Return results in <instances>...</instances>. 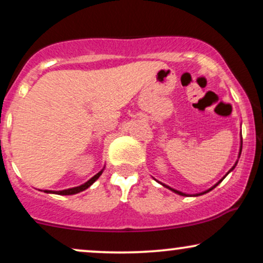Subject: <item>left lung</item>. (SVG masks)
<instances>
[{
  "label": "left lung",
  "mask_w": 263,
  "mask_h": 263,
  "mask_svg": "<svg viewBox=\"0 0 263 263\" xmlns=\"http://www.w3.org/2000/svg\"><path fill=\"white\" fill-rule=\"evenodd\" d=\"M241 149H242V137H241V135H240V149H239V156H238V158H240V154H241ZM238 160H239V159H238ZM238 160H236V162H235V164H234V165L232 166V169H230V170H229V172H228V173L226 174V176H227V175H228V174H229L230 172H233V170H234V169H235L236 164H238ZM226 176H223V178H222V179H220V180H219V181H218V182L216 183V185H213V186H212V187H211V189L205 190V191H202V192H200V194H194V195H189V194H185V192L178 191V190H175V189L170 187V186H167V185H165V183H163V182L158 181V180H157V181H158V182H159V183H160V185H163V186H164V187L169 189V190H170V191L175 192V194H178V195H180V196H192V197H197V196H201V195H204V194H207V192H210V191H212V190H213L214 187H217V186H218V185H219V183H220V182H222L224 179H226ZM154 180H156V179H154Z\"/></svg>",
  "instance_id": "obj_1"
}]
</instances>
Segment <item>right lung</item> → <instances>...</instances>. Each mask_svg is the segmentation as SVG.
Wrapping results in <instances>:
<instances>
[{
	"instance_id": "1",
	"label": "right lung",
	"mask_w": 263,
	"mask_h": 263,
	"mask_svg": "<svg viewBox=\"0 0 263 263\" xmlns=\"http://www.w3.org/2000/svg\"><path fill=\"white\" fill-rule=\"evenodd\" d=\"M104 169H105V165H104L103 169H101L99 173H97L96 175L93 176V178H90L89 180H88L87 182L82 183V185H80V186H76V187H71V189L61 190V191H52V190H40V191L46 192V194H55V195H61V196H68V195H76V194H80V192L84 191V190H87L88 187H90V186L93 185V183L96 182L97 180L100 178V175H101V174H103Z\"/></svg>"
}]
</instances>
